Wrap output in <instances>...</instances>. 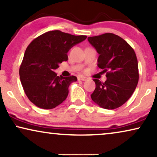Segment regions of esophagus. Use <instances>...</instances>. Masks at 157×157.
Listing matches in <instances>:
<instances>
[{"instance_id":"1","label":"esophagus","mask_w":157,"mask_h":157,"mask_svg":"<svg viewBox=\"0 0 157 157\" xmlns=\"http://www.w3.org/2000/svg\"><path fill=\"white\" fill-rule=\"evenodd\" d=\"M78 80H79V81H86L87 78H86V77L83 76H78Z\"/></svg>"}]
</instances>
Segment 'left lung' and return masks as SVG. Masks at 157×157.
I'll list each match as a JSON object with an SVG mask.
<instances>
[{
	"label": "left lung",
	"mask_w": 157,
	"mask_h": 157,
	"mask_svg": "<svg viewBox=\"0 0 157 157\" xmlns=\"http://www.w3.org/2000/svg\"><path fill=\"white\" fill-rule=\"evenodd\" d=\"M99 56L98 67L106 73L105 82L94 79L91 99L101 108H119L129 99L139 81L138 61L134 49L120 36L106 33L88 38Z\"/></svg>",
	"instance_id": "1"
}]
</instances>
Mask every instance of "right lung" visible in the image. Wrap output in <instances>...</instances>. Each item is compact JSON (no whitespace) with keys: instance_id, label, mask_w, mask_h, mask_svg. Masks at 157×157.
I'll return each instance as SVG.
<instances>
[{"instance_id":"obj_1","label":"right lung","mask_w":157,"mask_h":157,"mask_svg":"<svg viewBox=\"0 0 157 157\" xmlns=\"http://www.w3.org/2000/svg\"><path fill=\"white\" fill-rule=\"evenodd\" d=\"M86 36H74L61 31L46 32L27 47L19 69L21 84L29 99L36 106L51 109L66 100L74 76H58L54 70L68 60V51Z\"/></svg>"}]
</instances>
